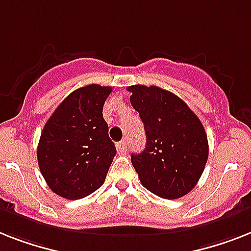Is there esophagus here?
<instances>
[{
  "instance_id": "34e87169",
  "label": "esophagus",
  "mask_w": 251,
  "mask_h": 251,
  "mask_svg": "<svg viewBox=\"0 0 251 251\" xmlns=\"http://www.w3.org/2000/svg\"><path fill=\"white\" fill-rule=\"evenodd\" d=\"M127 142L126 141H122V142H118L117 144V150H118V154L124 155L127 152Z\"/></svg>"
}]
</instances>
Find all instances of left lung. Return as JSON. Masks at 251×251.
Here are the masks:
<instances>
[{"instance_id":"1","label":"left lung","mask_w":251,"mask_h":251,"mask_svg":"<svg viewBox=\"0 0 251 251\" xmlns=\"http://www.w3.org/2000/svg\"><path fill=\"white\" fill-rule=\"evenodd\" d=\"M129 101L138 111L146 148L130 155L141 183L163 199L191 191L208 160V137L196 114L175 93L156 86H130Z\"/></svg>"}]
</instances>
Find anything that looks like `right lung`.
I'll list each match as a JSON object with an SVG mask.
<instances>
[{
	"label": "right lung",
	"mask_w": 251,
	"mask_h": 251,
	"mask_svg": "<svg viewBox=\"0 0 251 251\" xmlns=\"http://www.w3.org/2000/svg\"><path fill=\"white\" fill-rule=\"evenodd\" d=\"M111 87L88 84L73 91L43 127L38 148L39 171L56 195L86 198L100 188L117 154L102 117Z\"/></svg>",
	"instance_id": "add662e5"
}]
</instances>
